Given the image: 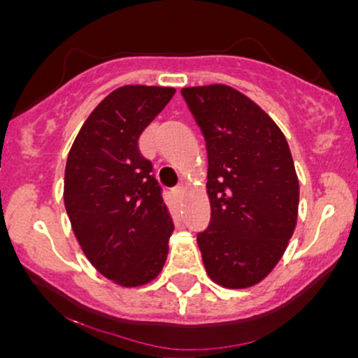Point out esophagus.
I'll list each match as a JSON object with an SVG mask.
<instances>
[{
  "label": "esophagus",
  "mask_w": 358,
  "mask_h": 358,
  "mask_svg": "<svg viewBox=\"0 0 358 358\" xmlns=\"http://www.w3.org/2000/svg\"><path fill=\"white\" fill-rule=\"evenodd\" d=\"M173 195H175L178 200H183V196H185V188H183V185H178V187L173 188Z\"/></svg>",
  "instance_id": "1"
}]
</instances>
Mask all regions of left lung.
Returning <instances> with one entry per match:
<instances>
[{
  "label": "left lung",
  "instance_id": "obj_1",
  "mask_svg": "<svg viewBox=\"0 0 358 358\" xmlns=\"http://www.w3.org/2000/svg\"><path fill=\"white\" fill-rule=\"evenodd\" d=\"M207 146L210 224L196 234L212 281L242 289L262 281L287 248L299 183L285 134L256 102L229 85L185 87Z\"/></svg>",
  "mask_w": 358,
  "mask_h": 358
}]
</instances>
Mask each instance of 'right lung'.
Instances as JSON below:
<instances>
[{"instance_id":"1","label":"right lung","mask_w":358,"mask_h":358,"mask_svg":"<svg viewBox=\"0 0 358 358\" xmlns=\"http://www.w3.org/2000/svg\"><path fill=\"white\" fill-rule=\"evenodd\" d=\"M173 87L124 85L80 127L65 165L64 202L85 257L116 285L153 281L175 225L139 136L173 97Z\"/></svg>"}]
</instances>
